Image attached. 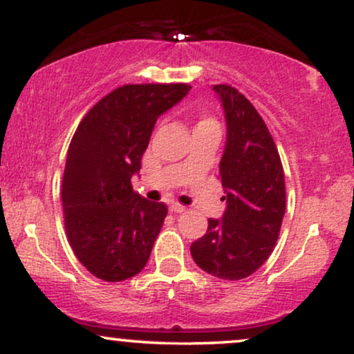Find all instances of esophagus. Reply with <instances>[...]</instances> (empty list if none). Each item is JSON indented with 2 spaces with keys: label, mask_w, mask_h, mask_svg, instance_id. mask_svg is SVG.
Here are the masks:
<instances>
[{
  "label": "esophagus",
  "mask_w": 354,
  "mask_h": 354,
  "mask_svg": "<svg viewBox=\"0 0 354 354\" xmlns=\"http://www.w3.org/2000/svg\"><path fill=\"white\" fill-rule=\"evenodd\" d=\"M169 211L176 212V214H181V212L186 211V207L180 203H171V204H169Z\"/></svg>",
  "instance_id": "esophagus-1"
}]
</instances>
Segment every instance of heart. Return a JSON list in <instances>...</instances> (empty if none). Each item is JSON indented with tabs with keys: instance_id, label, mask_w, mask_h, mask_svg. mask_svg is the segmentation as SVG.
Masks as SVG:
<instances>
[{
	"instance_id": "heart-1",
	"label": "heart",
	"mask_w": 354,
	"mask_h": 354,
	"mask_svg": "<svg viewBox=\"0 0 354 354\" xmlns=\"http://www.w3.org/2000/svg\"><path fill=\"white\" fill-rule=\"evenodd\" d=\"M199 130H219V123L214 118V115L207 112L199 113L198 120H196V125H194V131H199Z\"/></svg>"
}]
</instances>
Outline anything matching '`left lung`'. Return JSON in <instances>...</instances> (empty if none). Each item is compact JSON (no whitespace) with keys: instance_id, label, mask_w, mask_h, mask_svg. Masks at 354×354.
Returning <instances> with one entry per match:
<instances>
[{"instance_id":"left-lung-1","label":"left lung","mask_w":354,"mask_h":354,"mask_svg":"<svg viewBox=\"0 0 354 354\" xmlns=\"http://www.w3.org/2000/svg\"><path fill=\"white\" fill-rule=\"evenodd\" d=\"M223 102L227 140L219 180L227 201L223 219L191 244L198 267L224 280L252 275L269 259L285 214V176L266 122L236 87L214 85Z\"/></svg>"}]
</instances>
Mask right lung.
<instances>
[{"label": "right lung", "mask_w": 354, "mask_h": 354, "mask_svg": "<svg viewBox=\"0 0 354 354\" xmlns=\"http://www.w3.org/2000/svg\"><path fill=\"white\" fill-rule=\"evenodd\" d=\"M188 84H127L85 113L72 136L62 176L67 239L79 262L105 282L143 270L168 214L131 188L161 113Z\"/></svg>", "instance_id": "add662e5"}]
</instances>
